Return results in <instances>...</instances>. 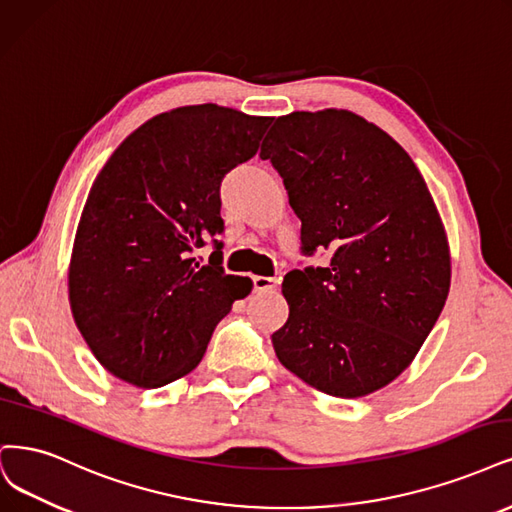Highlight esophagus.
<instances>
[{
    "mask_svg": "<svg viewBox=\"0 0 512 512\" xmlns=\"http://www.w3.org/2000/svg\"><path fill=\"white\" fill-rule=\"evenodd\" d=\"M277 288V279L275 277H254V292H271Z\"/></svg>",
    "mask_w": 512,
    "mask_h": 512,
    "instance_id": "1",
    "label": "esophagus"
}]
</instances>
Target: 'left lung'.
<instances>
[{
  "label": "left lung",
  "instance_id": "left-lung-1",
  "mask_svg": "<svg viewBox=\"0 0 512 512\" xmlns=\"http://www.w3.org/2000/svg\"><path fill=\"white\" fill-rule=\"evenodd\" d=\"M284 178L303 252L328 267L290 271L279 362L315 390L362 398L392 383L428 339L451 286L436 203L404 148L362 116H279L260 148Z\"/></svg>",
  "mask_w": 512,
  "mask_h": 512
}]
</instances>
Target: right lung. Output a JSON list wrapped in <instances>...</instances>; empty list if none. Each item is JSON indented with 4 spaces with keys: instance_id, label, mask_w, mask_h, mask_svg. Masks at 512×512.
<instances>
[{
    "instance_id": "right-lung-1",
    "label": "right lung",
    "mask_w": 512,
    "mask_h": 512,
    "mask_svg": "<svg viewBox=\"0 0 512 512\" xmlns=\"http://www.w3.org/2000/svg\"><path fill=\"white\" fill-rule=\"evenodd\" d=\"M216 103L184 105L135 129L88 192L67 269L74 322L114 377L163 387L195 370L250 277L226 275L220 184L271 125Z\"/></svg>"
}]
</instances>
